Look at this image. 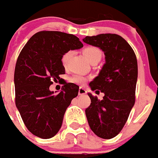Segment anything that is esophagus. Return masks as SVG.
I'll return each instance as SVG.
<instances>
[{
    "label": "esophagus",
    "mask_w": 158,
    "mask_h": 158,
    "mask_svg": "<svg viewBox=\"0 0 158 158\" xmlns=\"http://www.w3.org/2000/svg\"><path fill=\"white\" fill-rule=\"evenodd\" d=\"M86 93H87V91H86V90L84 89L83 87H79V95H85Z\"/></svg>",
    "instance_id": "obj_1"
}]
</instances>
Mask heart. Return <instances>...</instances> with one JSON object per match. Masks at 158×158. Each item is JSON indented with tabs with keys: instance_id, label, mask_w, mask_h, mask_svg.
<instances>
[{
	"instance_id": "b5f03b06",
	"label": "heart",
	"mask_w": 158,
	"mask_h": 158,
	"mask_svg": "<svg viewBox=\"0 0 158 158\" xmlns=\"http://www.w3.org/2000/svg\"><path fill=\"white\" fill-rule=\"evenodd\" d=\"M83 54L84 56L86 57V59H87V61L89 63H91L93 61H99L102 58V52L100 51L99 48L97 47H95V46H88V47H86L84 50H83ZM73 52L71 50H69L67 52L65 53L64 54L62 57V64H63V67H67V64L69 63V60L72 56ZM70 81L71 83H76V84H83L84 82H85V78L81 75H76L72 76L70 79Z\"/></svg>"
}]
</instances>
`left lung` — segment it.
I'll list each match as a JSON object with an SVG mask.
<instances>
[{
  "label": "left lung",
  "mask_w": 158,
  "mask_h": 158,
  "mask_svg": "<svg viewBox=\"0 0 158 158\" xmlns=\"http://www.w3.org/2000/svg\"><path fill=\"white\" fill-rule=\"evenodd\" d=\"M83 41L99 47L105 55V63L99 75L89 83L92 91L99 90L104 96L99 100L87 93L91 99V104L85 110L87 121L96 136L113 138L122 130L135 104L138 73L136 54L117 34L87 36Z\"/></svg>",
  "instance_id": "left-lung-1"
}]
</instances>
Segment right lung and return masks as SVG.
<instances>
[{
	"label": "right lung",
	"mask_w": 158,
	"mask_h": 158,
	"mask_svg": "<svg viewBox=\"0 0 158 158\" xmlns=\"http://www.w3.org/2000/svg\"><path fill=\"white\" fill-rule=\"evenodd\" d=\"M83 46L79 38L59 31H41L30 38L20 53L14 71L15 103L24 124L42 139L57 134L79 87L65 83L59 93L50 90L65 74L62 57Z\"/></svg>",
	"instance_id": "obj_1"
}]
</instances>
